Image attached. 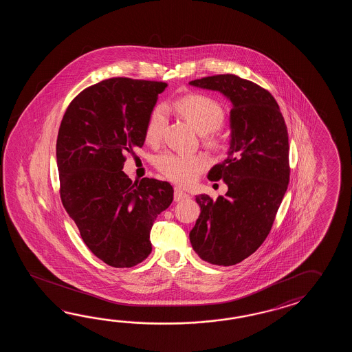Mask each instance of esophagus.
I'll return each instance as SVG.
<instances>
[{
	"label": "esophagus",
	"instance_id": "esophagus-1",
	"mask_svg": "<svg viewBox=\"0 0 352 352\" xmlns=\"http://www.w3.org/2000/svg\"><path fill=\"white\" fill-rule=\"evenodd\" d=\"M173 199H175V201H182V200H186V199H188V195H187L185 191H182V190L179 188V187H175Z\"/></svg>",
	"mask_w": 352,
	"mask_h": 352
}]
</instances>
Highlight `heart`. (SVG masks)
I'll list each match as a JSON object with an SVG mask.
<instances>
[{"instance_id":"obj_1","label":"heart","mask_w":352,"mask_h":352,"mask_svg":"<svg viewBox=\"0 0 352 352\" xmlns=\"http://www.w3.org/2000/svg\"><path fill=\"white\" fill-rule=\"evenodd\" d=\"M175 108L190 123H192L197 132L204 135L205 142L211 147H221L224 137L219 132L225 120V111L214 98L205 94H188L175 102ZM167 124V112L164 105H157L148 116L144 138L151 144H156L162 140ZM209 160L201 153L181 155L175 152H165L158 156L156 166L158 171L179 185L192 184L197 176L206 170Z\"/></svg>"}]
</instances>
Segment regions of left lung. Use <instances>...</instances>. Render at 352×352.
Listing matches in <instances>:
<instances>
[{
    "instance_id": "obj_1",
    "label": "left lung",
    "mask_w": 352,
    "mask_h": 352,
    "mask_svg": "<svg viewBox=\"0 0 352 352\" xmlns=\"http://www.w3.org/2000/svg\"><path fill=\"white\" fill-rule=\"evenodd\" d=\"M217 90L232 103L228 158L209 171L223 179L225 196H196L201 212L190 241L202 261L234 265L253 254L268 236L289 182V144L285 118L270 91L238 75L190 82Z\"/></svg>"
}]
</instances>
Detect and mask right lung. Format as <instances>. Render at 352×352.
Here are the masks:
<instances>
[{
	"label": "right lung",
	"instance_id": "right-lung-1",
	"mask_svg": "<svg viewBox=\"0 0 352 352\" xmlns=\"http://www.w3.org/2000/svg\"><path fill=\"white\" fill-rule=\"evenodd\" d=\"M164 82L111 78L72 100L56 140L60 197L90 252L114 268L143 262L158 214L173 188L156 179H128L126 152L144 143L148 116Z\"/></svg>",
	"mask_w": 352,
	"mask_h": 352
}]
</instances>
